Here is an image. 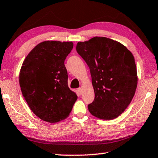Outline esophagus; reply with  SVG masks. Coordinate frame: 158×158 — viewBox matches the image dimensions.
<instances>
[{"instance_id":"34e87169","label":"esophagus","mask_w":158,"mask_h":158,"mask_svg":"<svg viewBox=\"0 0 158 158\" xmlns=\"http://www.w3.org/2000/svg\"><path fill=\"white\" fill-rule=\"evenodd\" d=\"M77 91H78L79 95L82 94V89L81 88H79L78 89H77Z\"/></svg>"}]
</instances>
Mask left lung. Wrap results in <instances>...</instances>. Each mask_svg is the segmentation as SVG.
<instances>
[{"instance_id":"obj_1","label":"left lung","mask_w":158,"mask_h":158,"mask_svg":"<svg viewBox=\"0 0 158 158\" xmlns=\"http://www.w3.org/2000/svg\"><path fill=\"white\" fill-rule=\"evenodd\" d=\"M77 51L90 69L95 98L88 109L101 119L117 118L131 102L138 76L134 57L123 44L95 36L77 44Z\"/></svg>"}]
</instances>
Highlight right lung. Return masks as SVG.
Segmentation results:
<instances>
[{
	"label": "right lung",
	"instance_id": "add662e5",
	"mask_svg": "<svg viewBox=\"0 0 158 158\" xmlns=\"http://www.w3.org/2000/svg\"><path fill=\"white\" fill-rule=\"evenodd\" d=\"M72 41H45L36 45L22 63L19 86L29 108L48 123L65 119L77 99L67 84L64 60Z\"/></svg>",
	"mask_w": 158,
	"mask_h": 158
}]
</instances>
